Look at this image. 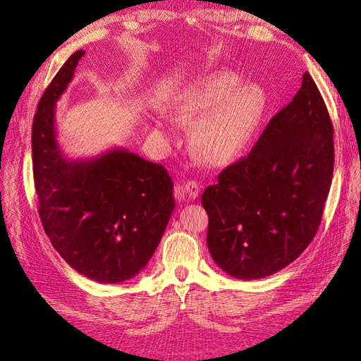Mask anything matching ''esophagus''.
<instances>
[{
	"mask_svg": "<svg viewBox=\"0 0 361 361\" xmlns=\"http://www.w3.org/2000/svg\"><path fill=\"white\" fill-rule=\"evenodd\" d=\"M181 190L183 194H186L188 198H192L194 200V198H197L198 194H200V183L195 180H189L181 186Z\"/></svg>",
	"mask_w": 361,
	"mask_h": 361,
	"instance_id": "34e87169",
	"label": "esophagus"
}]
</instances>
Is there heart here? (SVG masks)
Segmentation results:
<instances>
[{"label":"heart","instance_id":"heart-1","mask_svg":"<svg viewBox=\"0 0 361 361\" xmlns=\"http://www.w3.org/2000/svg\"><path fill=\"white\" fill-rule=\"evenodd\" d=\"M229 70L211 73L175 102L176 118L197 124L192 145L206 164L220 167L240 158L255 141L268 110L267 91Z\"/></svg>","mask_w":361,"mask_h":361}]
</instances>
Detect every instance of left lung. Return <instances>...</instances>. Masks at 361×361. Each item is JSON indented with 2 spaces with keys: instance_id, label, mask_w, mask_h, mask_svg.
Wrapping results in <instances>:
<instances>
[{
  "instance_id": "left-lung-1",
  "label": "left lung",
  "mask_w": 361,
  "mask_h": 361,
  "mask_svg": "<svg viewBox=\"0 0 361 361\" xmlns=\"http://www.w3.org/2000/svg\"><path fill=\"white\" fill-rule=\"evenodd\" d=\"M334 175V126L309 73L248 157L206 188L208 248L221 270L260 279L286 268L315 237Z\"/></svg>"
}]
</instances>
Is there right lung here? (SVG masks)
<instances>
[{"instance_id": "right-lung-1", "label": "right lung", "mask_w": 361, "mask_h": 361, "mask_svg": "<svg viewBox=\"0 0 361 361\" xmlns=\"http://www.w3.org/2000/svg\"><path fill=\"white\" fill-rule=\"evenodd\" d=\"M85 51H75L44 90L32 122L38 214L52 247L97 282L132 279L155 252L175 208L166 169L126 149L68 159L56 135V102Z\"/></svg>"}]
</instances>
